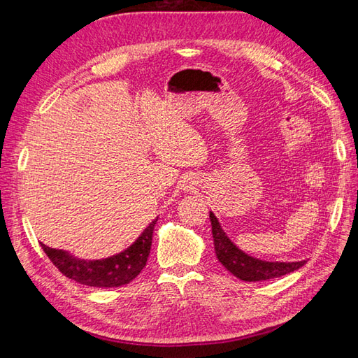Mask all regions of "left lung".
I'll return each instance as SVG.
<instances>
[{
    "label": "left lung",
    "mask_w": 358,
    "mask_h": 358,
    "mask_svg": "<svg viewBox=\"0 0 358 358\" xmlns=\"http://www.w3.org/2000/svg\"><path fill=\"white\" fill-rule=\"evenodd\" d=\"M210 224H212V237H214V246L218 262L224 268L234 273L235 277L243 281H263L277 278L286 273H291L300 269L306 260L303 262H264L260 258H254L243 252L241 249L234 245L231 238L223 231L222 224L214 215V212H209Z\"/></svg>",
    "instance_id": "left-lung-1"
}]
</instances>
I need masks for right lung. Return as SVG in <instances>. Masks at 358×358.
I'll return each instance as SVG.
<instances>
[{
    "instance_id": "1",
    "label": "right lung",
    "mask_w": 358,
    "mask_h": 358,
    "mask_svg": "<svg viewBox=\"0 0 358 358\" xmlns=\"http://www.w3.org/2000/svg\"><path fill=\"white\" fill-rule=\"evenodd\" d=\"M157 220L158 218H155L123 252L101 258V260H85L63 249L45 246L43 243L41 248L50 262L67 278L94 287H118L131 283L146 266Z\"/></svg>"
}]
</instances>
